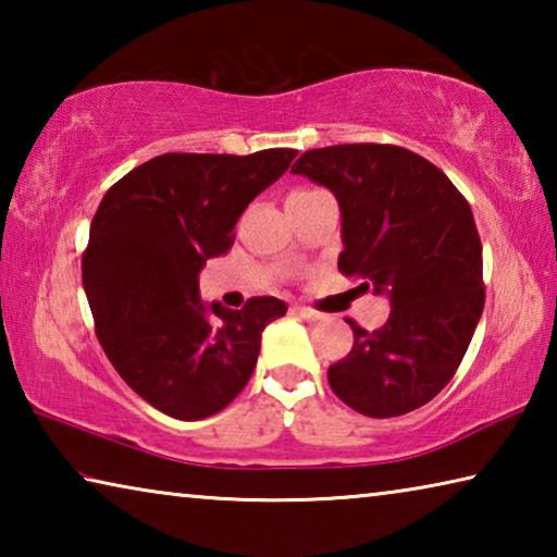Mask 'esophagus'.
<instances>
[{
  "label": "esophagus",
  "mask_w": 557,
  "mask_h": 557,
  "mask_svg": "<svg viewBox=\"0 0 557 557\" xmlns=\"http://www.w3.org/2000/svg\"><path fill=\"white\" fill-rule=\"evenodd\" d=\"M292 312H295L299 319H307V322H319V319H322V312H317V309H312V307L297 305V307H292Z\"/></svg>",
  "instance_id": "esophagus-1"
}]
</instances>
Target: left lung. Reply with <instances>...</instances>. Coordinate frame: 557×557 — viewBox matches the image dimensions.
I'll list each match as a JSON object with an SVG mask.
<instances>
[{
  "mask_svg": "<svg viewBox=\"0 0 557 557\" xmlns=\"http://www.w3.org/2000/svg\"><path fill=\"white\" fill-rule=\"evenodd\" d=\"M292 172L342 206L338 272L391 297V317L329 366V385L369 418L430 403L457 373L484 312L482 240L459 188L425 157L395 145L309 149Z\"/></svg>",
  "mask_w": 557,
  "mask_h": 557,
  "instance_id": "1",
  "label": "left lung"
}]
</instances>
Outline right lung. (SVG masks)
Instances as JSON below:
<instances>
[{"mask_svg":"<svg viewBox=\"0 0 557 557\" xmlns=\"http://www.w3.org/2000/svg\"><path fill=\"white\" fill-rule=\"evenodd\" d=\"M297 149L169 152L102 196L83 250V287L102 351L132 391L176 420L221 412L250 381L277 297L243 309L199 299V272L231 250L240 213L287 172Z\"/></svg>","mask_w":557,"mask_h":557,"instance_id":"right-lung-1","label":"right lung"}]
</instances>
